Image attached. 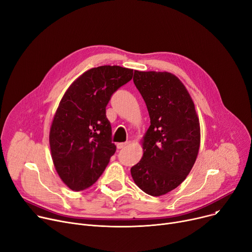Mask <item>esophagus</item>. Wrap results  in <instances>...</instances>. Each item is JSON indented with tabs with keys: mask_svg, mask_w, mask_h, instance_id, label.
I'll use <instances>...</instances> for the list:
<instances>
[{
	"mask_svg": "<svg viewBox=\"0 0 252 252\" xmlns=\"http://www.w3.org/2000/svg\"><path fill=\"white\" fill-rule=\"evenodd\" d=\"M127 142H120V143H117V147L119 150H121V149H124V147H126L127 146Z\"/></svg>",
	"mask_w": 252,
	"mask_h": 252,
	"instance_id": "1",
	"label": "esophagus"
}]
</instances>
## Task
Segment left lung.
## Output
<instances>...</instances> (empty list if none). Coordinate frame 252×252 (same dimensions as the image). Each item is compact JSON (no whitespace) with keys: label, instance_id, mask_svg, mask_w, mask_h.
<instances>
[{"label":"left lung","instance_id":"1","mask_svg":"<svg viewBox=\"0 0 252 252\" xmlns=\"http://www.w3.org/2000/svg\"><path fill=\"white\" fill-rule=\"evenodd\" d=\"M133 82L145 101L151 126L131 176L145 193L160 196L178 187L193 167L200 145L199 119L185 85L174 74L134 70Z\"/></svg>","mask_w":252,"mask_h":252}]
</instances>
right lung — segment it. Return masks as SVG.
I'll return each mask as SVG.
<instances>
[{
	"label": "right lung",
	"instance_id": "obj_1",
	"mask_svg": "<svg viewBox=\"0 0 252 252\" xmlns=\"http://www.w3.org/2000/svg\"><path fill=\"white\" fill-rule=\"evenodd\" d=\"M132 76V69L120 66L92 68L72 82L59 103L50 129L51 155L59 177L71 190L92 186L115 154L106 107Z\"/></svg>",
	"mask_w": 252,
	"mask_h": 252
}]
</instances>
